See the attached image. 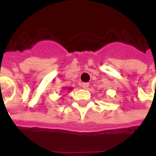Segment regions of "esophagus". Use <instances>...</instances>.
Returning <instances> with one entry per match:
<instances>
[{
  "instance_id": "34e87169",
  "label": "esophagus",
  "mask_w": 156,
  "mask_h": 156,
  "mask_svg": "<svg viewBox=\"0 0 156 156\" xmlns=\"http://www.w3.org/2000/svg\"><path fill=\"white\" fill-rule=\"evenodd\" d=\"M88 86H89V84H88V83H82V88H84V89H88Z\"/></svg>"
}]
</instances>
